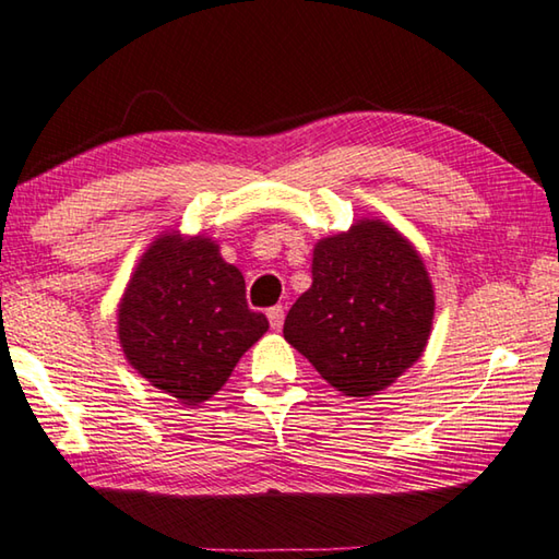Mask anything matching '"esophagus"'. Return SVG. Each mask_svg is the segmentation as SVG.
Wrapping results in <instances>:
<instances>
[{
	"mask_svg": "<svg viewBox=\"0 0 559 559\" xmlns=\"http://www.w3.org/2000/svg\"><path fill=\"white\" fill-rule=\"evenodd\" d=\"M267 319H270V326L272 329H277V332H280V329H282V324H285V307H270L267 309Z\"/></svg>",
	"mask_w": 559,
	"mask_h": 559,
	"instance_id": "34e87169",
	"label": "esophagus"
}]
</instances>
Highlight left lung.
<instances>
[{
  "instance_id": "left-lung-1",
  "label": "left lung",
  "mask_w": 559,
  "mask_h": 559,
  "mask_svg": "<svg viewBox=\"0 0 559 559\" xmlns=\"http://www.w3.org/2000/svg\"><path fill=\"white\" fill-rule=\"evenodd\" d=\"M424 262L379 219L317 242L312 287L292 305L285 340L346 396H371L414 364L431 334Z\"/></svg>"
}]
</instances>
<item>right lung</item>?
Wrapping results in <instances>:
<instances>
[{"label": "right lung", "instance_id": "1", "mask_svg": "<svg viewBox=\"0 0 559 559\" xmlns=\"http://www.w3.org/2000/svg\"><path fill=\"white\" fill-rule=\"evenodd\" d=\"M267 326V317L247 307L240 270L205 237H158L118 309L128 361L182 404H200L223 389Z\"/></svg>", "mask_w": 559, "mask_h": 559}]
</instances>
